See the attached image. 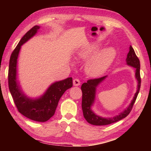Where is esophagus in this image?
Instances as JSON below:
<instances>
[{
    "mask_svg": "<svg viewBox=\"0 0 151 151\" xmlns=\"http://www.w3.org/2000/svg\"><path fill=\"white\" fill-rule=\"evenodd\" d=\"M81 84V81L78 78H75L73 80V85L75 86H78Z\"/></svg>",
    "mask_w": 151,
    "mask_h": 151,
    "instance_id": "1",
    "label": "esophagus"
}]
</instances>
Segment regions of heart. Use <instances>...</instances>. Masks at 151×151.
<instances>
[{
	"label": "heart",
	"mask_w": 151,
	"mask_h": 151,
	"mask_svg": "<svg viewBox=\"0 0 151 151\" xmlns=\"http://www.w3.org/2000/svg\"><path fill=\"white\" fill-rule=\"evenodd\" d=\"M100 47L101 45L99 43L90 45L80 50L76 56L79 59L86 60L98 52ZM115 56L116 50L113 47H107L99 51L88 61L86 65V73L93 76L101 75L110 67Z\"/></svg>",
	"instance_id": "1"
}]
</instances>
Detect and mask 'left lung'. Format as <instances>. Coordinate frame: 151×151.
<instances>
[{"mask_svg": "<svg viewBox=\"0 0 151 151\" xmlns=\"http://www.w3.org/2000/svg\"><path fill=\"white\" fill-rule=\"evenodd\" d=\"M127 64L128 65L133 67L136 70V78L137 81V89L135 95L131 101V103L129 106L121 112L119 115L113 117H102L95 114L91 110V106L94 103L96 93V88L97 86L102 82L107 77V76H102L99 78H94L88 80L87 82H85L81 86V89L82 91V108L83 111V115L89 123L97 126L101 125H107L123 119L126 117L130 114L133 107V105L135 102L137 95L139 93L140 86H141V77H140V62L138 58L134 52V50L132 46L129 47V52L127 54Z\"/></svg>", "mask_w": 151, "mask_h": 151, "instance_id": "1", "label": "left lung"}]
</instances>
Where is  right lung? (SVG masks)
<instances>
[{"instance_id": "1", "label": "right lung", "mask_w": 151, "mask_h": 151, "mask_svg": "<svg viewBox=\"0 0 151 151\" xmlns=\"http://www.w3.org/2000/svg\"><path fill=\"white\" fill-rule=\"evenodd\" d=\"M40 27L36 25L21 38L13 51L9 59L8 86L18 111L24 116L35 121L45 122L52 117L61 97L67 89L73 86V78H67L51 84L45 93L38 99H32L25 95L17 81V63L22 45L26 43L37 33Z\"/></svg>"}]
</instances>
